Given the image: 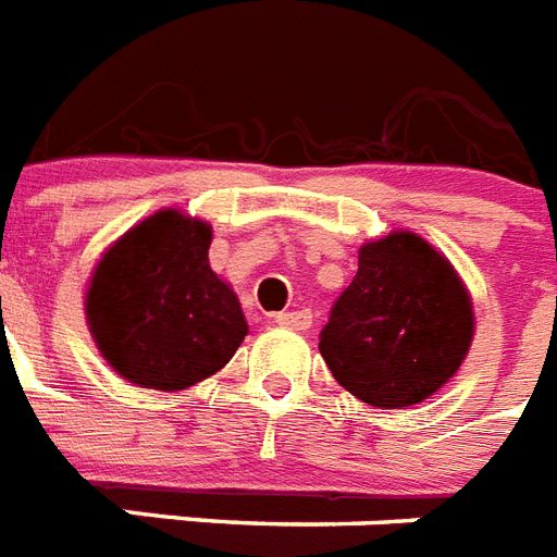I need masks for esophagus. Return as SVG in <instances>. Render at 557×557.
<instances>
[{"mask_svg": "<svg viewBox=\"0 0 557 557\" xmlns=\"http://www.w3.org/2000/svg\"><path fill=\"white\" fill-rule=\"evenodd\" d=\"M275 324L287 327V331H307L313 324V315L310 310H287V313L275 315Z\"/></svg>", "mask_w": 557, "mask_h": 557, "instance_id": "obj_1", "label": "esophagus"}]
</instances>
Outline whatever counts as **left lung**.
<instances>
[{"mask_svg": "<svg viewBox=\"0 0 557 557\" xmlns=\"http://www.w3.org/2000/svg\"><path fill=\"white\" fill-rule=\"evenodd\" d=\"M474 333L460 275L413 233L359 250L319 350L342 388L376 408L417 405L457 373Z\"/></svg>", "mask_w": 557, "mask_h": 557, "instance_id": "left-lung-1", "label": "left lung"}]
</instances>
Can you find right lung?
<instances>
[{
    "label": "right lung",
    "instance_id": "add662e5",
    "mask_svg": "<svg viewBox=\"0 0 557 557\" xmlns=\"http://www.w3.org/2000/svg\"><path fill=\"white\" fill-rule=\"evenodd\" d=\"M209 224L163 209L128 230L91 275V336L140 388H189L221 371L247 336L238 296L209 267Z\"/></svg>",
    "mask_w": 557,
    "mask_h": 557
}]
</instances>
